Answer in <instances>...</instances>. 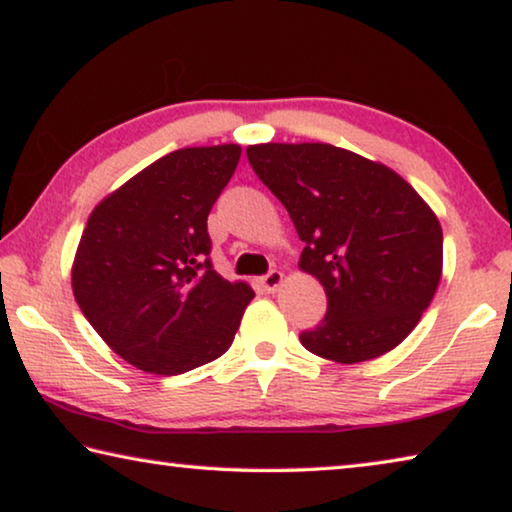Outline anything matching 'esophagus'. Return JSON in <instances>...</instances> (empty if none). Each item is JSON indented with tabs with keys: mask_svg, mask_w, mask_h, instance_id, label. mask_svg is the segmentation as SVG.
Wrapping results in <instances>:
<instances>
[{
	"mask_svg": "<svg viewBox=\"0 0 512 512\" xmlns=\"http://www.w3.org/2000/svg\"><path fill=\"white\" fill-rule=\"evenodd\" d=\"M282 278H285V276H282L280 271H269V273H266V276L262 278V287H264L269 294L278 292L280 285H282Z\"/></svg>",
	"mask_w": 512,
	"mask_h": 512,
	"instance_id": "34e87169",
	"label": "esophagus"
}]
</instances>
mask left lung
Listing matches in <instances>:
<instances>
[{
  "instance_id": "1",
  "label": "left lung",
  "mask_w": 512,
  "mask_h": 512,
  "mask_svg": "<svg viewBox=\"0 0 512 512\" xmlns=\"http://www.w3.org/2000/svg\"><path fill=\"white\" fill-rule=\"evenodd\" d=\"M246 154L305 243L299 266L329 299L301 345L347 365L398 347L444 266V234L423 197L391 167L333 144L266 142Z\"/></svg>"
}]
</instances>
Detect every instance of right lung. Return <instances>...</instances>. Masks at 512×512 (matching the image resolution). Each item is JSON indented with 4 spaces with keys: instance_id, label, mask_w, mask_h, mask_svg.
Returning <instances> with one entry per match:
<instances>
[{
    "instance_id": "1",
    "label": "right lung",
    "mask_w": 512,
    "mask_h": 512,
    "mask_svg": "<svg viewBox=\"0 0 512 512\" xmlns=\"http://www.w3.org/2000/svg\"><path fill=\"white\" fill-rule=\"evenodd\" d=\"M239 158V144L177 149L91 211L73 259V296L137 370L181 375L232 345L255 292L213 271L207 218Z\"/></svg>"
}]
</instances>
